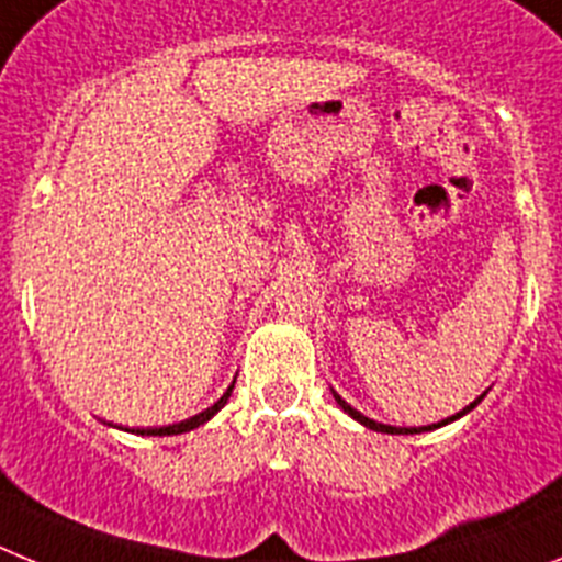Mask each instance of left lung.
I'll return each mask as SVG.
<instances>
[{
    "mask_svg": "<svg viewBox=\"0 0 562 562\" xmlns=\"http://www.w3.org/2000/svg\"><path fill=\"white\" fill-rule=\"evenodd\" d=\"M333 397H336V403H338V406H341L344 412L350 414L352 419H358V423H361V426L372 428V431H381V434H423V431H434V428H439V426H448V423H453V419H459V417H462V414H468L470 408H476L479 403H482V397H484V394H482V397H476V401H473V403H470V406H464L462 412H457V414H453V417L442 419V423H434V426H419V428H397V426H383V423H375V419L363 417V414L358 412V408H352L350 403H347V401H341V394H336V392H333Z\"/></svg>",
    "mask_w": 562,
    "mask_h": 562,
    "instance_id": "1",
    "label": "left lung"
}]
</instances>
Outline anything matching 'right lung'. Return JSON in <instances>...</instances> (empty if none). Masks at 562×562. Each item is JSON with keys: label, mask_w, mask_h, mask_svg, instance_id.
Listing matches in <instances>:
<instances>
[{"label": "right lung", "mask_w": 562, "mask_h": 562, "mask_svg": "<svg viewBox=\"0 0 562 562\" xmlns=\"http://www.w3.org/2000/svg\"><path fill=\"white\" fill-rule=\"evenodd\" d=\"M232 389H235V381H232V386L226 389L224 394H221V401L215 403V406L204 408V412H201V414H195V417H190V419H181V423H173V426H161V428H136L134 434H143V437H170V434H184V431H193V428L204 426L206 419H212V417H215V414L221 412V408L226 406V401H229Z\"/></svg>", "instance_id": "1"}]
</instances>
